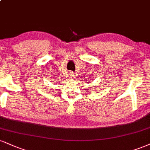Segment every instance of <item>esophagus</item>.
Listing matches in <instances>:
<instances>
[{"label": "esophagus", "instance_id": "esophagus-1", "mask_svg": "<svg viewBox=\"0 0 150 150\" xmlns=\"http://www.w3.org/2000/svg\"><path fill=\"white\" fill-rule=\"evenodd\" d=\"M69 75L70 77H73L74 76V73H71V72H70V73H69Z\"/></svg>", "mask_w": 150, "mask_h": 150}]
</instances>
